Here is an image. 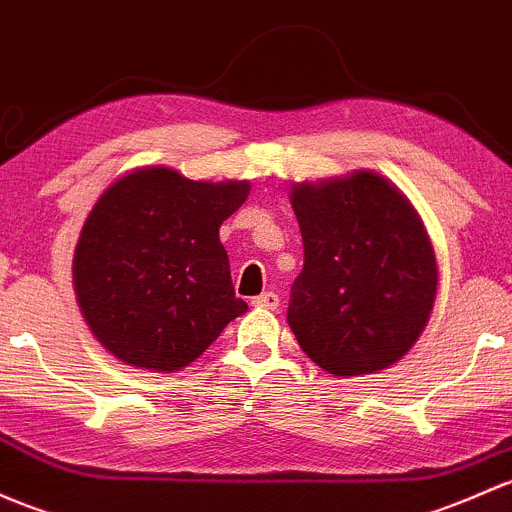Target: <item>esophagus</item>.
Wrapping results in <instances>:
<instances>
[{
  "label": "esophagus",
  "mask_w": 512,
  "mask_h": 512,
  "mask_svg": "<svg viewBox=\"0 0 512 512\" xmlns=\"http://www.w3.org/2000/svg\"><path fill=\"white\" fill-rule=\"evenodd\" d=\"M252 306H260V309H277V306H279V294L262 292L260 297L252 299Z\"/></svg>",
  "instance_id": "34e87169"
}]
</instances>
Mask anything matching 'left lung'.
Here are the masks:
<instances>
[{
  "label": "left lung",
  "instance_id": "1",
  "mask_svg": "<svg viewBox=\"0 0 512 512\" xmlns=\"http://www.w3.org/2000/svg\"><path fill=\"white\" fill-rule=\"evenodd\" d=\"M289 201L304 240L287 311L301 351L336 378L395 365L437 299V255L417 208L370 169L292 184Z\"/></svg>",
  "mask_w": 512,
  "mask_h": 512
}]
</instances>
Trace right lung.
<instances>
[{
  "mask_svg": "<svg viewBox=\"0 0 512 512\" xmlns=\"http://www.w3.org/2000/svg\"><path fill=\"white\" fill-rule=\"evenodd\" d=\"M247 196L250 181H193L169 166H139L102 191L80 228L73 289L105 351L176 373L245 314L220 225Z\"/></svg>",
  "mask_w": 512,
  "mask_h": 512,
  "instance_id": "obj_1",
  "label": "right lung"
}]
</instances>
